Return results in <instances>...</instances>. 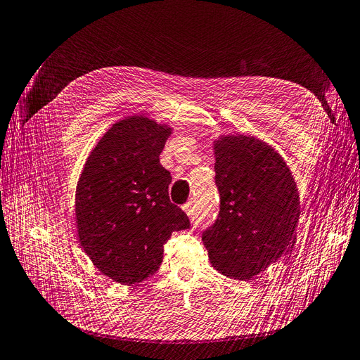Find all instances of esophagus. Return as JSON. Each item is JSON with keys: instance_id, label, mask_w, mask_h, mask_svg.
Returning <instances> with one entry per match:
<instances>
[{"instance_id": "1", "label": "esophagus", "mask_w": 360, "mask_h": 360, "mask_svg": "<svg viewBox=\"0 0 360 360\" xmlns=\"http://www.w3.org/2000/svg\"><path fill=\"white\" fill-rule=\"evenodd\" d=\"M182 210L186 211L187 215H193V214H194V203H193V202H187V203L182 207Z\"/></svg>"}]
</instances>
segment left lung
I'll return each mask as SVG.
<instances>
[{"mask_svg": "<svg viewBox=\"0 0 360 360\" xmlns=\"http://www.w3.org/2000/svg\"><path fill=\"white\" fill-rule=\"evenodd\" d=\"M214 152L220 211L202 241L215 270L252 279L294 245L299 190L282 157L258 139L221 137Z\"/></svg>", "mask_w": 360, "mask_h": 360, "instance_id": "1", "label": "left lung"}]
</instances>
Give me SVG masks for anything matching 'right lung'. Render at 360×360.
<instances>
[{
    "label": "right lung",
    "mask_w": 360,
    "mask_h": 360,
    "mask_svg": "<svg viewBox=\"0 0 360 360\" xmlns=\"http://www.w3.org/2000/svg\"><path fill=\"white\" fill-rule=\"evenodd\" d=\"M170 128L143 116L112 125L89 155L75 194L81 248L110 279L132 285L155 273L172 232L190 228L170 202L160 153Z\"/></svg>",
    "instance_id": "add662e5"
}]
</instances>
